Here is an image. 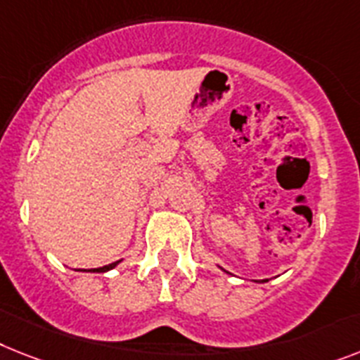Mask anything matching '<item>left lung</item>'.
<instances>
[{
	"label": "left lung",
	"instance_id": "8db88e82",
	"mask_svg": "<svg viewBox=\"0 0 360 360\" xmlns=\"http://www.w3.org/2000/svg\"><path fill=\"white\" fill-rule=\"evenodd\" d=\"M261 281H263V283H265V281H266V280H261Z\"/></svg>",
	"mask_w": 360,
	"mask_h": 360
}]
</instances>
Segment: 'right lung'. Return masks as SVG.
I'll list each match as a JSON object with an SVG mask.
<instances>
[{
  "label": "right lung",
  "instance_id": "obj_1",
  "mask_svg": "<svg viewBox=\"0 0 360 360\" xmlns=\"http://www.w3.org/2000/svg\"><path fill=\"white\" fill-rule=\"evenodd\" d=\"M117 265H120V261H115V263H110V265H106V266H101V269H90V270L82 269V272H106V270H112L114 266H117Z\"/></svg>",
  "mask_w": 360,
  "mask_h": 360
}]
</instances>
